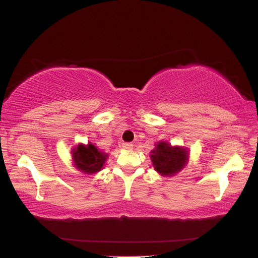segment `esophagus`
<instances>
[{"instance_id":"obj_1","label":"esophagus","mask_w":258,"mask_h":258,"mask_svg":"<svg viewBox=\"0 0 258 258\" xmlns=\"http://www.w3.org/2000/svg\"><path fill=\"white\" fill-rule=\"evenodd\" d=\"M121 147H123V149H125V150H132L133 149V145H132V143H130V142H124L123 145H121Z\"/></svg>"}]
</instances>
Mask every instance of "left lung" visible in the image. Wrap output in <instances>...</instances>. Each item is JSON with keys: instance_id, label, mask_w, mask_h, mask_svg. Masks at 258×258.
Returning a JSON list of instances; mask_svg holds the SVG:
<instances>
[{"instance_id": "1", "label": "left lung", "mask_w": 258, "mask_h": 258, "mask_svg": "<svg viewBox=\"0 0 258 258\" xmlns=\"http://www.w3.org/2000/svg\"><path fill=\"white\" fill-rule=\"evenodd\" d=\"M190 150L185 147L172 146L167 141L156 143L150 159L155 171L161 176H174L180 173L189 163Z\"/></svg>"}]
</instances>
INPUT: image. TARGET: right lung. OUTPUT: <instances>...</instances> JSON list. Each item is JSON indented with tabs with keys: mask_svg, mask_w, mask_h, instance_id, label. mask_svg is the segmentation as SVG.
Instances as JSON below:
<instances>
[{
	"mask_svg": "<svg viewBox=\"0 0 258 258\" xmlns=\"http://www.w3.org/2000/svg\"><path fill=\"white\" fill-rule=\"evenodd\" d=\"M72 161L74 167L78 171L92 175L101 171L106 165L108 154L99 149V148L89 142L87 145L78 143L72 149Z\"/></svg>",
	"mask_w": 258,
	"mask_h": 258,
	"instance_id": "add662e5",
	"label": "right lung"
}]
</instances>
